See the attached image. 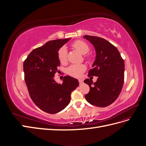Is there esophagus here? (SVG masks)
<instances>
[{"mask_svg": "<svg viewBox=\"0 0 146 146\" xmlns=\"http://www.w3.org/2000/svg\"><path fill=\"white\" fill-rule=\"evenodd\" d=\"M78 82H79V83H80V85H82V84L83 83V81L82 79H78Z\"/></svg>", "mask_w": 146, "mask_h": 146, "instance_id": "34e87169", "label": "esophagus"}]
</instances>
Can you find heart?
I'll list each match as a JSON object with an SVG mask.
<instances>
[{"instance_id":"1","label":"heart","mask_w":146,"mask_h":146,"mask_svg":"<svg viewBox=\"0 0 146 146\" xmlns=\"http://www.w3.org/2000/svg\"><path fill=\"white\" fill-rule=\"evenodd\" d=\"M72 46L74 48H76L77 50H78L82 54H86L90 50V46L88 44L82 40H77L75 41ZM67 54L68 51L66 47H63L61 48L58 51V59L61 63H64L67 58ZM86 67L83 64H72L67 69V72L70 76L74 77H79L81 76V75L83 72L85 71Z\"/></svg>"}]
</instances>
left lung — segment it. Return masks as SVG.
I'll return each mask as SVG.
<instances>
[{
  "instance_id": "obj_1",
  "label": "left lung",
  "mask_w": 146,
  "mask_h": 146,
  "mask_svg": "<svg viewBox=\"0 0 146 146\" xmlns=\"http://www.w3.org/2000/svg\"><path fill=\"white\" fill-rule=\"evenodd\" d=\"M83 38L94 46L96 56L88 76L98 77L94 83L84 80L90 88L86 100L92 105L106 107L113 104L120 94L124 82V61L117 48L106 39L85 35Z\"/></svg>"
}]
</instances>
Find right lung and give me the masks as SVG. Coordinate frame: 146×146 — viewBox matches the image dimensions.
Listing matches in <instances>:
<instances>
[{
  "instance_id": "1",
  "label": "right lung",
  "mask_w": 146,
  "mask_h": 146,
  "mask_svg": "<svg viewBox=\"0 0 146 146\" xmlns=\"http://www.w3.org/2000/svg\"><path fill=\"white\" fill-rule=\"evenodd\" d=\"M70 39L49 41L35 48L23 64L30 98L39 109L47 113L55 114L67 107L71 92L79 85L77 79L69 76L64 77L62 84L54 78L60 65L58 50Z\"/></svg>"
}]
</instances>
